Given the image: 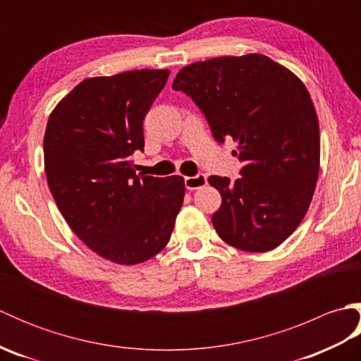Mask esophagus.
I'll list each match as a JSON object with an SVG mask.
<instances>
[{"label": "esophagus", "mask_w": 361, "mask_h": 361, "mask_svg": "<svg viewBox=\"0 0 361 361\" xmlns=\"http://www.w3.org/2000/svg\"><path fill=\"white\" fill-rule=\"evenodd\" d=\"M206 183H208V180H206L204 173H198L195 176H186V178H185V186L189 190L200 189V188L206 186Z\"/></svg>", "instance_id": "1"}]
</instances>
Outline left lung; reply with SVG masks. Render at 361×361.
<instances>
[{
	"instance_id": "8db88e82",
	"label": "left lung",
	"mask_w": 361,
	"mask_h": 361,
	"mask_svg": "<svg viewBox=\"0 0 361 361\" xmlns=\"http://www.w3.org/2000/svg\"><path fill=\"white\" fill-rule=\"evenodd\" d=\"M172 88L192 99L216 141L237 142L242 178H208L221 195L212 214L220 239L250 252L279 247L307 212L319 173V126L307 88L262 54L195 62Z\"/></svg>"
}]
</instances>
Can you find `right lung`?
<instances>
[{
	"mask_svg": "<svg viewBox=\"0 0 361 361\" xmlns=\"http://www.w3.org/2000/svg\"><path fill=\"white\" fill-rule=\"evenodd\" d=\"M167 78L136 70L85 79L46 126L44 172L59 211L90 250L119 265L166 247L185 198L183 176H137L130 161L144 150L142 122Z\"/></svg>",
	"mask_w": 361,
	"mask_h": 361,
	"instance_id": "add662e5",
	"label": "right lung"
}]
</instances>
